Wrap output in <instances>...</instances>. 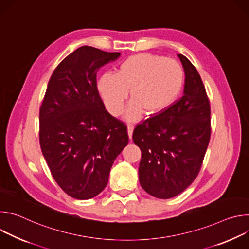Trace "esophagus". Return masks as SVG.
Returning <instances> with one entry per match:
<instances>
[{
    "label": "esophagus",
    "instance_id": "34e87169",
    "mask_svg": "<svg viewBox=\"0 0 249 249\" xmlns=\"http://www.w3.org/2000/svg\"><path fill=\"white\" fill-rule=\"evenodd\" d=\"M127 129H128V136L130 138V140L132 139V136H133V130H134V126L132 124H128L127 125Z\"/></svg>",
    "mask_w": 249,
    "mask_h": 249
}]
</instances>
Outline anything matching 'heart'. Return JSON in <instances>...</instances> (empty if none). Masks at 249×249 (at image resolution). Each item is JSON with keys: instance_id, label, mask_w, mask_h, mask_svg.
Returning a JSON list of instances; mask_svg holds the SVG:
<instances>
[{"instance_id": "heart-1", "label": "heart", "mask_w": 249, "mask_h": 249, "mask_svg": "<svg viewBox=\"0 0 249 249\" xmlns=\"http://www.w3.org/2000/svg\"><path fill=\"white\" fill-rule=\"evenodd\" d=\"M185 75L181 65L164 56L142 53L130 56L116 74L106 73L97 81V91L107 111L119 116L130 90L132 101L127 118L139 120L144 112L156 116L165 112L179 99Z\"/></svg>"}]
</instances>
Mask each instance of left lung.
<instances>
[{
	"label": "left lung",
	"mask_w": 249,
	"mask_h": 249,
	"mask_svg": "<svg viewBox=\"0 0 249 249\" xmlns=\"http://www.w3.org/2000/svg\"><path fill=\"white\" fill-rule=\"evenodd\" d=\"M184 94L165 112L139 123L134 143L142 158L139 179L143 189L160 199L183 192L197 177L211 137V107L202 79L182 54Z\"/></svg>",
	"instance_id": "obj_1"
}]
</instances>
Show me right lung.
Instances as JSON below:
<instances>
[{"mask_svg":"<svg viewBox=\"0 0 249 249\" xmlns=\"http://www.w3.org/2000/svg\"><path fill=\"white\" fill-rule=\"evenodd\" d=\"M119 52L82 46L54 70L39 110V143L53 178L69 196L87 200L108 182L129 142L125 123L105 109L96 74Z\"/></svg>","mask_w":249,"mask_h":249,"instance_id":"right-lung-1","label":"right lung"}]
</instances>
